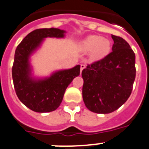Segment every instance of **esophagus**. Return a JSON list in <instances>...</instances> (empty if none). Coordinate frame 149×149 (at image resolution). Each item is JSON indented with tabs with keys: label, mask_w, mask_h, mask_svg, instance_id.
I'll return each instance as SVG.
<instances>
[{
	"label": "esophagus",
	"mask_w": 149,
	"mask_h": 149,
	"mask_svg": "<svg viewBox=\"0 0 149 149\" xmlns=\"http://www.w3.org/2000/svg\"><path fill=\"white\" fill-rule=\"evenodd\" d=\"M85 68H86V65H85V64H81V72H82L83 69H84Z\"/></svg>",
	"instance_id": "obj_1"
}]
</instances>
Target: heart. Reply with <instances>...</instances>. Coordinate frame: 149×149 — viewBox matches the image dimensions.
<instances>
[{
  "label": "heart",
  "mask_w": 149,
  "mask_h": 149,
  "mask_svg": "<svg viewBox=\"0 0 149 149\" xmlns=\"http://www.w3.org/2000/svg\"><path fill=\"white\" fill-rule=\"evenodd\" d=\"M79 49L85 53L90 51L91 60L97 61L103 59L110 53L111 42L109 39L99 36H89L80 42Z\"/></svg>",
  "instance_id": "heart-1"
}]
</instances>
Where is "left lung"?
<instances>
[{
  "label": "left lung",
  "mask_w": 149,
  "mask_h": 149,
  "mask_svg": "<svg viewBox=\"0 0 149 149\" xmlns=\"http://www.w3.org/2000/svg\"><path fill=\"white\" fill-rule=\"evenodd\" d=\"M112 52L82 71L83 99L90 111L110 113L126 102L136 77L135 54L122 37L112 35Z\"/></svg>",
  "instance_id": "obj_1"
}]
</instances>
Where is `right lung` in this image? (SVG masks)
<instances>
[{
  "label": "right lung",
  "instance_id": "add662e5",
  "mask_svg": "<svg viewBox=\"0 0 149 149\" xmlns=\"http://www.w3.org/2000/svg\"><path fill=\"white\" fill-rule=\"evenodd\" d=\"M64 30L57 28L36 29L17 46L12 68L13 84L18 98L33 111L48 113L57 109L68 86L80 74V65L59 71L48 78L35 81L30 77L29 56L46 37L61 38Z\"/></svg>",
  "mask_w": 149,
  "mask_h": 149
}]
</instances>
